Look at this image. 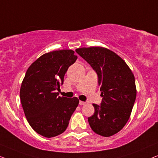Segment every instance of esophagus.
Wrapping results in <instances>:
<instances>
[{
	"label": "esophagus",
	"instance_id": "34e87169",
	"mask_svg": "<svg viewBox=\"0 0 158 158\" xmlns=\"http://www.w3.org/2000/svg\"><path fill=\"white\" fill-rule=\"evenodd\" d=\"M86 104V102H82V101H79V104L81 106H82V105H84V104Z\"/></svg>",
	"mask_w": 158,
	"mask_h": 158
}]
</instances>
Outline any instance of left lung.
<instances>
[{"mask_svg":"<svg viewBox=\"0 0 158 158\" xmlns=\"http://www.w3.org/2000/svg\"><path fill=\"white\" fill-rule=\"evenodd\" d=\"M98 76L102 101L93 104L94 113L88 122L95 133L110 137L119 132L130 118L136 99L135 77L125 61L108 48H77Z\"/></svg>","mask_w":158,"mask_h":158,"instance_id":"obj_1","label":"left lung"}]
</instances>
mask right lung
<instances>
[{
	"instance_id": "obj_1",
	"label": "right lung",
	"mask_w": 158,
	"mask_h": 158,
	"mask_svg": "<svg viewBox=\"0 0 158 158\" xmlns=\"http://www.w3.org/2000/svg\"><path fill=\"white\" fill-rule=\"evenodd\" d=\"M77 56L70 49L44 54L28 69L22 81L20 98L28 123L42 136L56 137L67 128L79 104L77 97H59L68 68Z\"/></svg>"
}]
</instances>
